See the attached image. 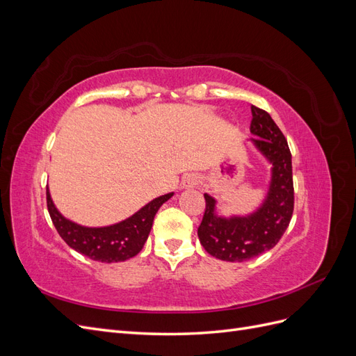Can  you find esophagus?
<instances>
[{"label": "esophagus", "instance_id": "esophagus-1", "mask_svg": "<svg viewBox=\"0 0 356 356\" xmlns=\"http://www.w3.org/2000/svg\"><path fill=\"white\" fill-rule=\"evenodd\" d=\"M197 186V178L193 177V175H187L182 179V187L186 188H191V187H196Z\"/></svg>", "mask_w": 356, "mask_h": 356}]
</instances>
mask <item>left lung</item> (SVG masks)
<instances>
[{
	"label": "left lung",
	"instance_id": "8db88e82",
	"mask_svg": "<svg viewBox=\"0 0 356 356\" xmlns=\"http://www.w3.org/2000/svg\"><path fill=\"white\" fill-rule=\"evenodd\" d=\"M254 145L272 163V181L264 203L246 217L215 215V199L204 195V213L197 229L208 254L222 261H246L281 241L294 211L293 163L286 139L267 111L251 106Z\"/></svg>",
	"mask_w": 356,
	"mask_h": 356
}]
</instances>
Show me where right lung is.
<instances>
[{"label":"right lung","instance_id":"add662e5","mask_svg":"<svg viewBox=\"0 0 356 356\" xmlns=\"http://www.w3.org/2000/svg\"><path fill=\"white\" fill-rule=\"evenodd\" d=\"M174 193L156 197L132 217L108 227H83L65 217L56 209L47 188V209L60 238L77 252L101 263H118L135 257L144 248L152 230L154 215Z\"/></svg>","mask_w":356,"mask_h":356}]
</instances>
